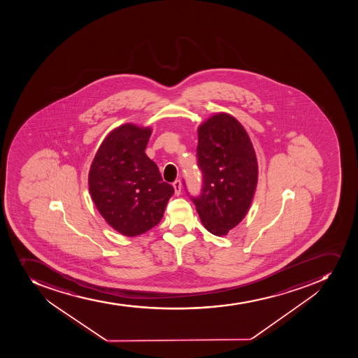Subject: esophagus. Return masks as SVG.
I'll use <instances>...</instances> for the list:
<instances>
[{"label":"esophagus","instance_id":"1","mask_svg":"<svg viewBox=\"0 0 358 358\" xmlns=\"http://www.w3.org/2000/svg\"><path fill=\"white\" fill-rule=\"evenodd\" d=\"M173 187L175 189V194L178 196L180 194V190H182V182L180 180H175L174 183H173Z\"/></svg>","mask_w":358,"mask_h":358}]
</instances>
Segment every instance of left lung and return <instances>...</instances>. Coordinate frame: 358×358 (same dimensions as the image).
<instances>
[{"label":"left lung","mask_w":358,"mask_h":358,"mask_svg":"<svg viewBox=\"0 0 358 358\" xmlns=\"http://www.w3.org/2000/svg\"><path fill=\"white\" fill-rule=\"evenodd\" d=\"M197 159L203 187L198 197L190 198L203 227L223 236L243 220L252 203L258 180L256 153L240 122L219 113L198 128Z\"/></svg>","instance_id":"1"}]
</instances>
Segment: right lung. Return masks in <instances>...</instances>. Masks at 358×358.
<instances>
[{
	"instance_id": "obj_1",
	"label": "right lung",
	"mask_w": 358,
	"mask_h": 358,
	"mask_svg": "<svg viewBox=\"0 0 358 358\" xmlns=\"http://www.w3.org/2000/svg\"><path fill=\"white\" fill-rule=\"evenodd\" d=\"M151 128L123 124L100 145L89 173L95 206L118 233L134 237L157 226L174 187L145 155Z\"/></svg>"
}]
</instances>
